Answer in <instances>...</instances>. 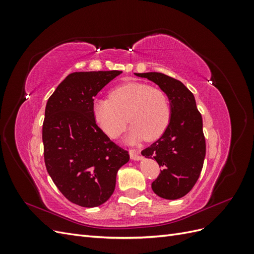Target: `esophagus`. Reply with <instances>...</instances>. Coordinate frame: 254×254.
Here are the masks:
<instances>
[{
    "instance_id": "obj_1",
    "label": "esophagus",
    "mask_w": 254,
    "mask_h": 254,
    "mask_svg": "<svg viewBox=\"0 0 254 254\" xmlns=\"http://www.w3.org/2000/svg\"><path fill=\"white\" fill-rule=\"evenodd\" d=\"M130 158L132 160H141V153L139 150H135V149H131L130 150Z\"/></svg>"
}]
</instances>
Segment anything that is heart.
<instances>
[{
	"label": "heart",
	"mask_w": 254,
	"mask_h": 254,
	"mask_svg": "<svg viewBox=\"0 0 254 254\" xmlns=\"http://www.w3.org/2000/svg\"><path fill=\"white\" fill-rule=\"evenodd\" d=\"M93 114L97 124L113 139L124 132L129 119L132 141H152L170 124L172 107L163 90L144 82H129L113 89L110 97L95 99Z\"/></svg>",
	"instance_id": "obj_1"
}]
</instances>
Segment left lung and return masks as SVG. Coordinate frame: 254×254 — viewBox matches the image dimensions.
Segmentation results:
<instances>
[{
	"instance_id": "left-lung-1",
	"label": "left lung",
	"mask_w": 254,
	"mask_h": 254,
	"mask_svg": "<svg viewBox=\"0 0 254 254\" xmlns=\"http://www.w3.org/2000/svg\"><path fill=\"white\" fill-rule=\"evenodd\" d=\"M157 83L170 98L171 122L162 136L142 150L162 167L151 189L161 198L175 200L187 195L200 176L205 157L202 117L193 93L171 76L150 72L135 73Z\"/></svg>"
}]
</instances>
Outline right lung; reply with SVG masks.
Here are the masks:
<instances>
[{"label":"right lung","instance_id":"add662e5","mask_svg":"<svg viewBox=\"0 0 254 254\" xmlns=\"http://www.w3.org/2000/svg\"><path fill=\"white\" fill-rule=\"evenodd\" d=\"M122 71L68 74L45 107L42 141L45 167L71 202L98 206L113 194L120 167L129 161L126 149L96 124L94 97Z\"/></svg>","mask_w":254,"mask_h":254}]
</instances>
